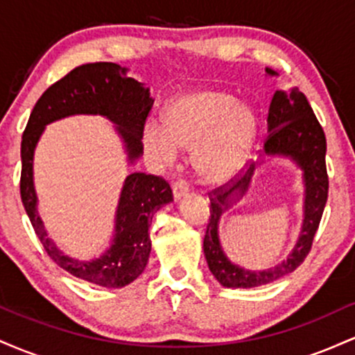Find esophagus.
I'll use <instances>...</instances> for the list:
<instances>
[{
	"instance_id": "obj_1",
	"label": "esophagus",
	"mask_w": 355,
	"mask_h": 355,
	"mask_svg": "<svg viewBox=\"0 0 355 355\" xmlns=\"http://www.w3.org/2000/svg\"><path fill=\"white\" fill-rule=\"evenodd\" d=\"M172 191H173V200L178 202L183 195H187L189 187H187V183H183V182H175L172 185Z\"/></svg>"
}]
</instances>
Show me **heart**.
Listing matches in <instances>:
<instances>
[{"label": "heart", "mask_w": 355, "mask_h": 355, "mask_svg": "<svg viewBox=\"0 0 355 355\" xmlns=\"http://www.w3.org/2000/svg\"><path fill=\"white\" fill-rule=\"evenodd\" d=\"M255 108L227 89L195 88L173 96L162 113V128L141 130L145 152L162 165L173 164L177 148L191 150L190 165L203 185L234 180L259 138Z\"/></svg>", "instance_id": "obj_1"}]
</instances>
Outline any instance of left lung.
Returning a JSON list of instances; mask_svg holds the SVG:
<instances>
[{
    "label": "left lung",
    "mask_w": 355,
    "mask_h": 355,
    "mask_svg": "<svg viewBox=\"0 0 355 355\" xmlns=\"http://www.w3.org/2000/svg\"><path fill=\"white\" fill-rule=\"evenodd\" d=\"M268 76H277V71L266 68ZM324 130L302 92L297 88L277 89L270 101L267 116V138L263 144V157H282L302 170L304 182V220L297 243L287 259L266 270H247L230 262L220 243L218 225L223 211L234 207L245 197L255 172V162L248 166L243 177L235 180L229 189L214 190L210 193V218L203 239V254L210 272L220 285L229 288H252L274 282L280 277L294 272L311 252L324 214L329 193V178L325 168ZM263 162V160H262Z\"/></svg>",
    "instance_id": "left-lung-1"
}]
</instances>
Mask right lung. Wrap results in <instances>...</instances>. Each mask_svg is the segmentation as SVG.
Listing matches in <instances>:
<instances>
[{
	"label": "right lung",
	"instance_id": "add662e5",
	"mask_svg": "<svg viewBox=\"0 0 355 355\" xmlns=\"http://www.w3.org/2000/svg\"><path fill=\"white\" fill-rule=\"evenodd\" d=\"M128 68L116 63L81 64L51 85L36 101L21 140V202L35 234L55 263L68 274L107 288H121L141 275L148 262L152 217L173 202L172 189L162 177L133 172L126 175L115 211L110 247L89 260L63 254L48 237L38 214L33 182L35 150L46 125L73 115H100L115 125L125 146L126 162L133 165L144 155L141 130L152 110L150 88L126 75Z\"/></svg>",
	"mask_w": 355,
	"mask_h": 355
}]
</instances>
